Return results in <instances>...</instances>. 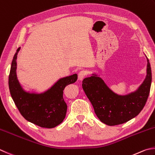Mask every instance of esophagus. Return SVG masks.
<instances>
[{
    "label": "esophagus",
    "instance_id": "obj_1",
    "mask_svg": "<svg viewBox=\"0 0 155 155\" xmlns=\"http://www.w3.org/2000/svg\"><path fill=\"white\" fill-rule=\"evenodd\" d=\"M86 75V72L85 71H80L78 74V80H83V79L85 78Z\"/></svg>",
    "mask_w": 155,
    "mask_h": 155
}]
</instances>
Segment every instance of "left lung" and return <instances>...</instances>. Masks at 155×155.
Segmentation results:
<instances>
[{
  "instance_id": "1",
  "label": "left lung",
  "mask_w": 155,
  "mask_h": 155,
  "mask_svg": "<svg viewBox=\"0 0 155 155\" xmlns=\"http://www.w3.org/2000/svg\"><path fill=\"white\" fill-rule=\"evenodd\" d=\"M147 59V75L144 81L136 90L127 94L114 92L96 73L84 79L83 90L101 122L110 126L124 124L143 109L149 95L152 81L150 64Z\"/></svg>"
}]
</instances>
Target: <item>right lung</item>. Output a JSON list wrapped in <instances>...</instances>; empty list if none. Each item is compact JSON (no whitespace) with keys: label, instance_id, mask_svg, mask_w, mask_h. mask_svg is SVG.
Instances as JSON below:
<instances>
[{"label":"right lung","instance_id":"add662e5","mask_svg":"<svg viewBox=\"0 0 155 155\" xmlns=\"http://www.w3.org/2000/svg\"><path fill=\"white\" fill-rule=\"evenodd\" d=\"M21 47L17 48L11 63L8 87L13 100L26 120L42 127L52 128L65 119L68 105L63 99L66 86L76 81L78 75L60 78L46 91L38 93L26 91L17 76V57Z\"/></svg>","mask_w":155,"mask_h":155}]
</instances>
